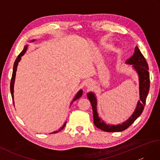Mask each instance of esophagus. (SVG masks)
I'll use <instances>...</instances> for the list:
<instances>
[{
	"label": "esophagus",
	"mask_w": 160,
	"mask_h": 160,
	"mask_svg": "<svg viewBox=\"0 0 160 160\" xmlns=\"http://www.w3.org/2000/svg\"><path fill=\"white\" fill-rule=\"evenodd\" d=\"M89 84H90V82H88V81H87V82L85 83V85H86L87 87H89Z\"/></svg>",
	"instance_id": "1"
}]
</instances>
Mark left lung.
Listing matches in <instances>:
<instances>
[{
    "label": "left lung",
    "instance_id": "obj_1",
    "mask_svg": "<svg viewBox=\"0 0 160 160\" xmlns=\"http://www.w3.org/2000/svg\"><path fill=\"white\" fill-rule=\"evenodd\" d=\"M126 64H131L132 68L136 71L139 78V90H140V100L138 101L136 107L132 114L128 120L119 124H109L105 123L102 119L98 115L97 107L98 102L96 95L93 92H89L87 97L91 102L93 108V122L96 127L106 132H119L127 129L131 126L134 121L142 114L146 103L149 87H150V77H149L148 66L144 56L142 55L140 50L136 46L135 52L130 58L126 60Z\"/></svg>",
    "mask_w": 160,
    "mask_h": 160
}]
</instances>
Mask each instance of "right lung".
<instances>
[{"label": "right lung", "instance_id": "1", "mask_svg": "<svg viewBox=\"0 0 160 160\" xmlns=\"http://www.w3.org/2000/svg\"><path fill=\"white\" fill-rule=\"evenodd\" d=\"M34 41H35V40H31V42H34ZM28 45L25 46V47H24L23 50L21 52H20V53L19 55L18 56V57H17V58H16V60H15V62H14V64H13L12 77V80H11V83H10V91H11V94H12V100H13V105H14V101H13V86H14V82H15V78H16V70H17V67H18V62H20V60H21V57H22V56L24 55V54L25 53V52H27V49H28ZM82 92H83V91H82V89H80L79 91H78V92L77 93V94L76 95V96H75V97H74V98L73 99V101L71 102V105L72 104V103L73 102H74L75 100H78V98H80L81 96H82ZM66 123H67V122H64L62 127H61V128L59 129L58 131H54V132H52V133H56V132H58V131H60L62 130V129L64 127H65Z\"/></svg>", "mask_w": 160, "mask_h": 160}]
</instances>
